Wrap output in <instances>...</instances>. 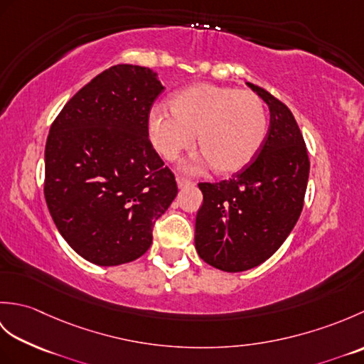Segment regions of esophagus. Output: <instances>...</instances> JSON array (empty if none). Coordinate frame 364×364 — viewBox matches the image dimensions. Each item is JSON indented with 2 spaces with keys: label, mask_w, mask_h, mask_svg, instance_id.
<instances>
[{
  "label": "esophagus",
  "mask_w": 364,
  "mask_h": 364,
  "mask_svg": "<svg viewBox=\"0 0 364 364\" xmlns=\"http://www.w3.org/2000/svg\"><path fill=\"white\" fill-rule=\"evenodd\" d=\"M176 183H178V188H180V189L194 186V181H191V180H188V178H183V176H178Z\"/></svg>",
  "instance_id": "34e87169"
}]
</instances>
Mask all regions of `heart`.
<instances>
[{
	"instance_id": "heart-1",
	"label": "heart",
	"mask_w": 364,
	"mask_h": 364,
	"mask_svg": "<svg viewBox=\"0 0 364 364\" xmlns=\"http://www.w3.org/2000/svg\"><path fill=\"white\" fill-rule=\"evenodd\" d=\"M170 114L154 109L150 141L162 158L173 161L196 142L215 175L231 176L258 156L267 134L261 98L249 90L197 82L168 100Z\"/></svg>"
}]
</instances>
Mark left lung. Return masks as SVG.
Listing matches in <instances>:
<instances>
[{"label": "left lung", "instance_id": "left-lung-1", "mask_svg": "<svg viewBox=\"0 0 364 364\" xmlns=\"http://www.w3.org/2000/svg\"><path fill=\"white\" fill-rule=\"evenodd\" d=\"M247 86L269 106L264 144L230 180L198 183L203 205L196 219V249L223 272L257 267L280 249L300 218L310 175L304 136L288 106L252 82Z\"/></svg>", "mask_w": 364, "mask_h": 364}]
</instances>
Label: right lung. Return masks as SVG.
Here are the masks:
<instances>
[{"instance_id": "1", "label": "right lung", "mask_w": 364, "mask_h": 364, "mask_svg": "<svg viewBox=\"0 0 364 364\" xmlns=\"http://www.w3.org/2000/svg\"><path fill=\"white\" fill-rule=\"evenodd\" d=\"M162 90L150 68L114 65L76 92L50 128L46 205L67 244L94 264L142 257L154 222L178 194L149 139V114Z\"/></svg>"}]
</instances>
